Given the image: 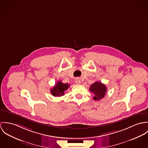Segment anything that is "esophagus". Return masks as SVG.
<instances>
[{
	"instance_id": "34e87169",
	"label": "esophagus",
	"mask_w": 148,
	"mask_h": 148,
	"mask_svg": "<svg viewBox=\"0 0 148 148\" xmlns=\"http://www.w3.org/2000/svg\"><path fill=\"white\" fill-rule=\"evenodd\" d=\"M75 83H77V84H80L81 83V79H80V78H76V79H75Z\"/></svg>"
}]
</instances>
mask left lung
Wrapping results in <instances>:
<instances>
[{
  "label": "left lung",
  "mask_w": 148,
  "mask_h": 148,
  "mask_svg": "<svg viewBox=\"0 0 148 148\" xmlns=\"http://www.w3.org/2000/svg\"><path fill=\"white\" fill-rule=\"evenodd\" d=\"M89 90L91 92L94 94L93 99L99 100L104 97L107 89L106 86L101 82H95L90 86Z\"/></svg>",
  "instance_id": "obj_1"
}]
</instances>
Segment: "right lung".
<instances>
[{"instance_id":"add662e5","label":"right lung","mask_w":148,"mask_h":148,"mask_svg":"<svg viewBox=\"0 0 148 148\" xmlns=\"http://www.w3.org/2000/svg\"><path fill=\"white\" fill-rule=\"evenodd\" d=\"M69 87L70 84L58 81L55 84V86L50 90V92L54 97H61L65 95V91L67 90Z\"/></svg>"}]
</instances>
